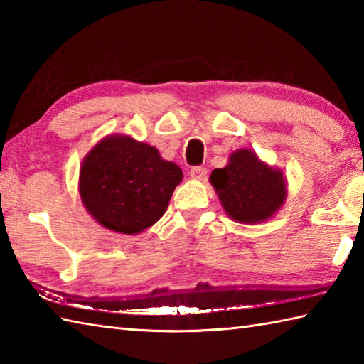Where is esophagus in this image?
<instances>
[{
    "label": "esophagus",
    "instance_id": "1",
    "mask_svg": "<svg viewBox=\"0 0 364 364\" xmlns=\"http://www.w3.org/2000/svg\"><path fill=\"white\" fill-rule=\"evenodd\" d=\"M206 168L205 167H202V166H194V167H191V172H189V175L194 178V180H205L206 178Z\"/></svg>",
    "mask_w": 364,
    "mask_h": 364
}]
</instances>
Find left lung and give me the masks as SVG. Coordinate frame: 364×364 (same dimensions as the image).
Here are the masks:
<instances>
[{
	"instance_id": "1",
	"label": "left lung",
	"mask_w": 364,
	"mask_h": 364,
	"mask_svg": "<svg viewBox=\"0 0 364 364\" xmlns=\"http://www.w3.org/2000/svg\"><path fill=\"white\" fill-rule=\"evenodd\" d=\"M210 180L225 213L242 223L269 219L286 198L283 173L250 150L235 151L228 166L213 170Z\"/></svg>"
}]
</instances>
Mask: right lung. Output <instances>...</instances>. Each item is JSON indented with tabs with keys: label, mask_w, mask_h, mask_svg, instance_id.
I'll return each instance as SVG.
<instances>
[{
	"label": "right lung",
	"mask_w": 364,
	"mask_h": 364,
	"mask_svg": "<svg viewBox=\"0 0 364 364\" xmlns=\"http://www.w3.org/2000/svg\"><path fill=\"white\" fill-rule=\"evenodd\" d=\"M183 172L149 144L109 136L82 161L80 194L84 206L105 228L141 233L166 213Z\"/></svg>",
	"instance_id": "add662e5"
}]
</instances>
